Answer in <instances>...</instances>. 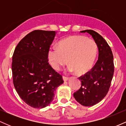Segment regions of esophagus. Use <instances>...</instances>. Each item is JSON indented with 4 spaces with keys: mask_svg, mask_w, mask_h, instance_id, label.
<instances>
[{
    "mask_svg": "<svg viewBox=\"0 0 126 126\" xmlns=\"http://www.w3.org/2000/svg\"><path fill=\"white\" fill-rule=\"evenodd\" d=\"M63 79L64 81H67L68 80H69V78L67 77H66V76H63Z\"/></svg>",
    "mask_w": 126,
    "mask_h": 126,
    "instance_id": "obj_1",
    "label": "esophagus"
}]
</instances>
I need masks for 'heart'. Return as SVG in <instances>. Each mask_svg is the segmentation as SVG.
<instances>
[{"label":"heart","mask_w":126,"mask_h":126,"mask_svg":"<svg viewBox=\"0 0 126 126\" xmlns=\"http://www.w3.org/2000/svg\"><path fill=\"white\" fill-rule=\"evenodd\" d=\"M96 55L97 45L95 41L84 36L75 35L62 40L58 47H50L48 59L54 70H60L68 62L70 64L68 72L75 71L78 75H83L92 68Z\"/></svg>","instance_id":"heart-1"}]
</instances>
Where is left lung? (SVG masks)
I'll return each mask as SVG.
<instances>
[{
  "instance_id": "obj_1",
  "label": "left lung",
  "mask_w": 126,
  "mask_h": 126,
  "mask_svg": "<svg viewBox=\"0 0 126 126\" xmlns=\"http://www.w3.org/2000/svg\"><path fill=\"white\" fill-rule=\"evenodd\" d=\"M92 36L98 48V59L91 71L79 78L81 86L73 94L76 101L85 107L93 106L103 99L108 93L113 77V55L108 43L102 36L93 30H86Z\"/></svg>"
}]
</instances>
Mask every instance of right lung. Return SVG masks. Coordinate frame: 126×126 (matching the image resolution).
<instances>
[{
	"instance_id": "right-lung-1",
	"label": "right lung",
	"mask_w": 126,
	"mask_h": 126,
	"mask_svg": "<svg viewBox=\"0 0 126 126\" xmlns=\"http://www.w3.org/2000/svg\"><path fill=\"white\" fill-rule=\"evenodd\" d=\"M56 32L35 30L20 41L12 57L13 82L19 96L34 108L48 106L62 76L51 67L48 51Z\"/></svg>"
}]
</instances>
